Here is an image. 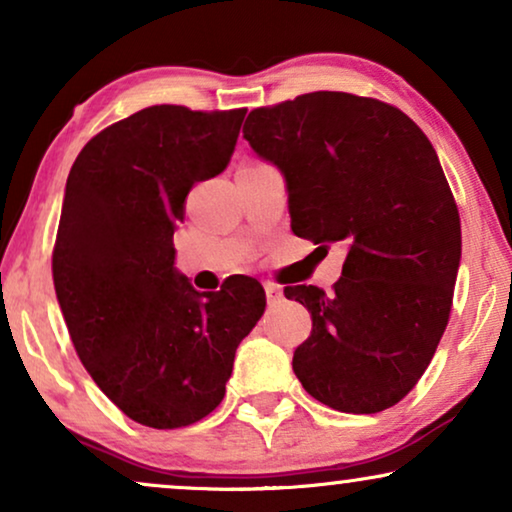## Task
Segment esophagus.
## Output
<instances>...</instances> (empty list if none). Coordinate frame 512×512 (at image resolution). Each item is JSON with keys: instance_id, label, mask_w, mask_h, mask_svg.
Instances as JSON below:
<instances>
[{"instance_id": "1", "label": "esophagus", "mask_w": 512, "mask_h": 512, "mask_svg": "<svg viewBox=\"0 0 512 512\" xmlns=\"http://www.w3.org/2000/svg\"><path fill=\"white\" fill-rule=\"evenodd\" d=\"M265 298H268V303H279V300L284 298L282 286L275 284V282H268V284H265Z\"/></svg>"}]
</instances>
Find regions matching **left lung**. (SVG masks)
Returning a JSON list of instances; mask_svg holds the SVG:
<instances>
[{"mask_svg": "<svg viewBox=\"0 0 512 512\" xmlns=\"http://www.w3.org/2000/svg\"><path fill=\"white\" fill-rule=\"evenodd\" d=\"M244 139L282 170L293 233L347 244L333 293L284 289L312 314L293 373L333 410L391 408L429 368L457 282L459 209L436 149L401 109L335 90L254 109Z\"/></svg>", "mask_w": 512, "mask_h": 512, "instance_id": "obj_1", "label": "left lung"}]
</instances>
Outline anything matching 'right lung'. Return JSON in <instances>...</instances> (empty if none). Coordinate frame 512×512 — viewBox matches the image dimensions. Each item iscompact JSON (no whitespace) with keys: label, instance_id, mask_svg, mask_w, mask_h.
Segmentation results:
<instances>
[{"label":"right lung","instance_id":"add662e5","mask_svg":"<svg viewBox=\"0 0 512 512\" xmlns=\"http://www.w3.org/2000/svg\"><path fill=\"white\" fill-rule=\"evenodd\" d=\"M247 109L156 104L90 139L67 177L53 284L74 349L114 405L151 429L200 422L223 401L263 286L198 293L174 268V228L198 181L226 170Z\"/></svg>","mask_w":512,"mask_h":512}]
</instances>
